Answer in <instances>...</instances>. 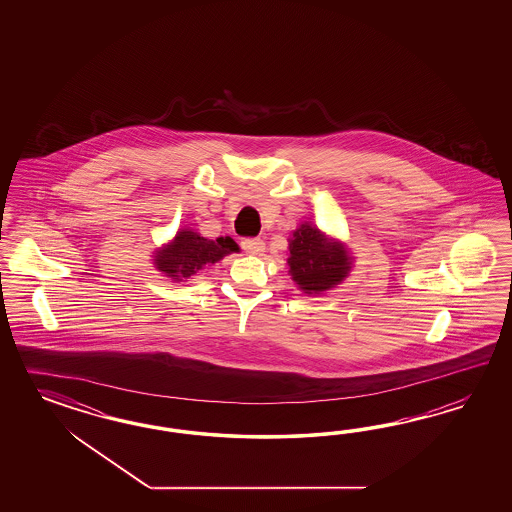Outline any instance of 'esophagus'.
Masks as SVG:
<instances>
[{"mask_svg": "<svg viewBox=\"0 0 512 512\" xmlns=\"http://www.w3.org/2000/svg\"><path fill=\"white\" fill-rule=\"evenodd\" d=\"M242 248H244L246 253L259 255V253H263L266 246H264V242L261 238H244V240H242Z\"/></svg>", "mask_w": 512, "mask_h": 512, "instance_id": "34e87169", "label": "esophagus"}]
</instances>
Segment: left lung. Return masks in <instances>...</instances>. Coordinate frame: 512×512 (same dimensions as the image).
<instances>
[{
    "instance_id": "obj_1",
    "label": "left lung",
    "mask_w": 512,
    "mask_h": 512,
    "mask_svg": "<svg viewBox=\"0 0 512 512\" xmlns=\"http://www.w3.org/2000/svg\"><path fill=\"white\" fill-rule=\"evenodd\" d=\"M349 248L304 221L289 236V276L306 295H321L343 283L353 268Z\"/></svg>"
}]
</instances>
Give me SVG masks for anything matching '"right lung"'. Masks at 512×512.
Masks as SVG:
<instances>
[{"instance_id":"obj_1","label":"right lung","mask_w":512,"mask_h":512,"mask_svg":"<svg viewBox=\"0 0 512 512\" xmlns=\"http://www.w3.org/2000/svg\"><path fill=\"white\" fill-rule=\"evenodd\" d=\"M240 248L231 236H219L216 240L204 238L195 229H178L174 238L161 248L155 249V270L172 279L174 283H182L197 276L206 266L219 263L223 257L238 253Z\"/></svg>"}]
</instances>
